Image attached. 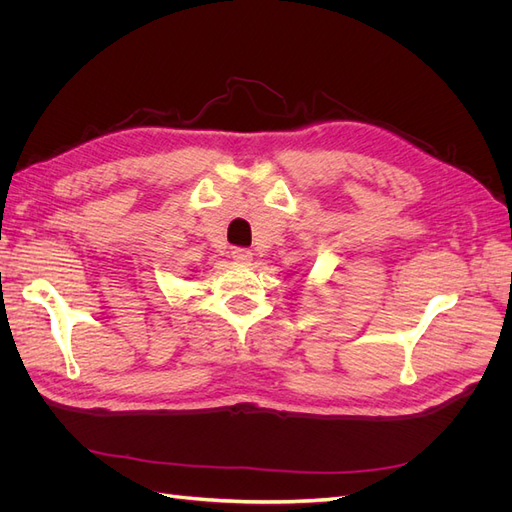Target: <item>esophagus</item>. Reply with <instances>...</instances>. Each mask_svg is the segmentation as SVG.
<instances>
[{
	"mask_svg": "<svg viewBox=\"0 0 512 512\" xmlns=\"http://www.w3.org/2000/svg\"><path fill=\"white\" fill-rule=\"evenodd\" d=\"M232 260L239 262V265H247V262L252 260V252L245 250V247H235V250H232Z\"/></svg>",
	"mask_w": 512,
	"mask_h": 512,
	"instance_id": "34e87169",
	"label": "esophagus"
}]
</instances>
